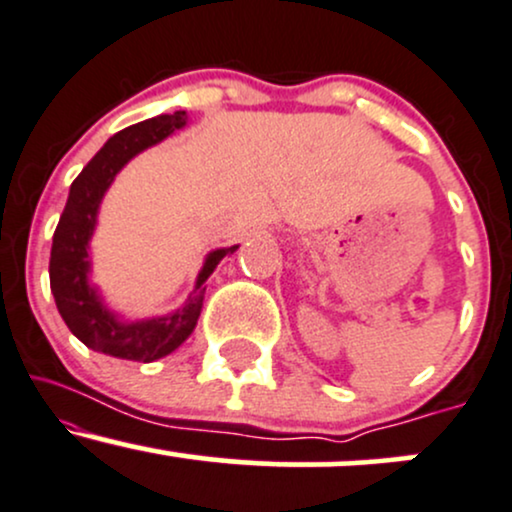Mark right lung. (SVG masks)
Masks as SVG:
<instances>
[{
  "mask_svg": "<svg viewBox=\"0 0 512 512\" xmlns=\"http://www.w3.org/2000/svg\"><path fill=\"white\" fill-rule=\"evenodd\" d=\"M186 126L188 114L174 112L123 128L102 145V150L71 183L69 200H66L52 238L49 286H52L59 315L71 329V334L95 353L135 362H155L159 357L174 353L193 334L202 300H205V281L209 274L217 269V264L226 255L238 250V245H231V248L209 252L186 303L162 317L126 322L114 310H109L100 288L90 281V240L95 233L100 205L116 174L147 147L159 145Z\"/></svg>",
  "mask_w": 512,
  "mask_h": 512,
  "instance_id": "add662e5",
  "label": "right lung"
}]
</instances>
